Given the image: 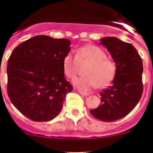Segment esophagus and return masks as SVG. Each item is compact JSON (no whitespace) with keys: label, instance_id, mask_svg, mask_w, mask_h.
Here are the masks:
<instances>
[{"label":"esophagus","instance_id":"obj_1","mask_svg":"<svg viewBox=\"0 0 153 153\" xmlns=\"http://www.w3.org/2000/svg\"><path fill=\"white\" fill-rule=\"evenodd\" d=\"M78 93H79V94H81V95H83V96H88L89 95L88 93H86V92H83V91H81V90H79V91H78Z\"/></svg>","mask_w":153,"mask_h":153}]
</instances>
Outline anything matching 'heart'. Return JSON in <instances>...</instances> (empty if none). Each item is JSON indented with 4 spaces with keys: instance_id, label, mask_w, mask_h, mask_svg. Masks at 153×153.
Returning <instances> with one entry per match:
<instances>
[{
    "instance_id": "1",
    "label": "heart",
    "mask_w": 153,
    "mask_h": 153,
    "mask_svg": "<svg viewBox=\"0 0 153 153\" xmlns=\"http://www.w3.org/2000/svg\"><path fill=\"white\" fill-rule=\"evenodd\" d=\"M89 63L85 70L86 76L76 78L73 83L83 91L92 89L104 88L114 79L117 67L113 60L107 59L106 53L100 47L86 45L79 47L76 56L71 53L65 55L63 60V73L68 78L73 79L77 74L79 63Z\"/></svg>"
}]
</instances>
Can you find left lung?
Masks as SVG:
<instances>
[{
  "label": "left lung",
  "instance_id": "8db88e82",
  "mask_svg": "<svg viewBox=\"0 0 153 153\" xmlns=\"http://www.w3.org/2000/svg\"><path fill=\"white\" fill-rule=\"evenodd\" d=\"M100 40L116 63L117 72L111 86L100 93L101 105L90 113L99 120L113 122L129 114L141 99L143 60L131 44L113 36Z\"/></svg>",
  "mask_w": 153,
  "mask_h": 153
}]
</instances>
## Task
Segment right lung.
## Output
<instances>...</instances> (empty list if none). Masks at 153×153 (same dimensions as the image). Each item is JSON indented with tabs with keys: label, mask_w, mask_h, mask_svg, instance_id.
Listing matches in <instances>:
<instances>
[{
	"label": "right lung",
	"mask_w": 153,
	"mask_h": 153,
	"mask_svg": "<svg viewBox=\"0 0 153 153\" xmlns=\"http://www.w3.org/2000/svg\"><path fill=\"white\" fill-rule=\"evenodd\" d=\"M67 39L35 36L13 49L7 61V94L13 105L35 122L56 117L72 85L65 78L63 60Z\"/></svg>",
	"instance_id": "obj_1"
}]
</instances>
